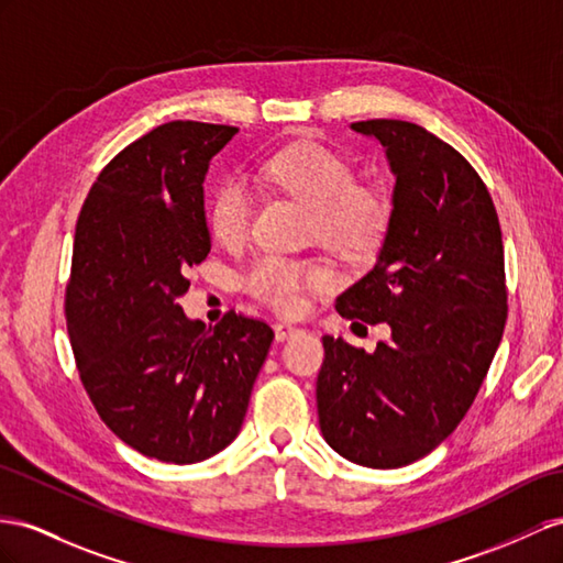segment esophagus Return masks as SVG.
Returning <instances> with one entry per match:
<instances>
[{
  "instance_id": "obj_1",
  "label": "esophagus",
  "mask_w": 563,
  "mask_h": 563,
  "mask_svg": "<svg viewBox=\"0 0 563 563\" xmlns=\"http://www.w3.org/2000/svg\"><path fill=\"white\" fill-rule=\"evenodd\" d=\"M273 330H276L278 342H285L287 338H295L299 333V328L292 325V323H276V325H273Z\"/></svg>"
}]
</instances>
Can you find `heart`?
<instances>
[{"label":"heart","instance_id":"heart-1","mask_svg":"<svg viewBox=\"0 0 563 563\" xmlns=\"http://www.w3.org/2000/svg\"><path fill=\"white\" fill-rule=\"evenodd\" d=\"M262 180L309 207V233L335 252L364 258L385 240L390 228V199L380 187L356 183L354 166L321 142H299L264 158ZM213 238L235 247L250 235L254 195L240 178H223L207 205ZM240 283L254 299L280 313H297L307 292L325 290L335 273L319 258H297L276 252L258 254L242 271Z\"/></svg>","mask_w":563,"mask_h":563}]
</instances>
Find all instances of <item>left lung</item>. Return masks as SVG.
I'll return each mask as SVG.
<instances>
[{
	"instance_id": "8db88e82",
	"label": "left lung",
	"mask_w": 563,
	"mask_h": 563,
	"mask_svg": "<svg viewBox=\"0 0 563 563\" xmlns=\"http://www.w3.org/2000/svg\"><path fill=\"white\" fill-rule=\"evenodd\" d=\"M352 131L383 144L395 192L376 266L335 309L393 338L368 354L323 335L319 426L354 464L399 468L452 435L493 364L507 323L501 228L475 168L426 128L373 119Z\"/></svg>"
}]
</instances>
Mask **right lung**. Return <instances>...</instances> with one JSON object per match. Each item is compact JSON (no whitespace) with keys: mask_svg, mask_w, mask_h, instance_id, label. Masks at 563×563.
<instances>
[{"mask_svg":"<svg viewBox=\"0 0 563 563\" xmlns=\"http://www.w3.org/2000/svg\"><path fill=\"white\" fill-rule=\"evenodd\" d=\"M238 128L170 121L128 144L80 209L66 328L85 393L144 456L195 464L238 438L273 330L228 311L190 321L185 273L211 250L209 162Z\"/></svg>","mask_w":563,"mask_h":563,"instance_id":"1","label":"right lung"}]
</instances>
